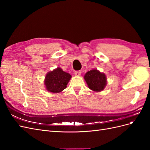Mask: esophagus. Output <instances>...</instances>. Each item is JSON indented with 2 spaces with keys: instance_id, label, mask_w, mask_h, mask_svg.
I'll return each mask as SVG.
<instances>
[{
  "instance_id": "esophagus-1",
  "label": "esophagus",
  "mask_w": 150,
  "mask_h": 150,
  "mask_svg": "<svg viewBox=\"0 0 150 150\" xmlns=\"http://www.w3.org/2000/svg\"><path fill=\"white\" fill-rule=\"evenodd\" d=\"M81 71H75V72H74V74H75V76H79L80 75H81Z\"/></svg>"
}]
</instances>
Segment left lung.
<instances>
[{
	"mask_svg": "<svg viewBox=\"0 0 150 150\" xmlns=\"http://www.w3.org/2000/svg\"><path fill=\"white\" fill-rule=\"evenodd\" d=\"M84 78L90 89L99 92L106 87L107 79L105 74L97 69H92L86 72Z\"/></svg>",
	"mask_w": 150,
	"mask_h": 150,
	"instance_id": "1",
	"label": "left lung"
}]
</instances>
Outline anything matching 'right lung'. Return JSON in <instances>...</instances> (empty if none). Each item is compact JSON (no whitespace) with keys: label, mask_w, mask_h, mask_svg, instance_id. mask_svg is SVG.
<instances>
[{"label":"right lung","mask_w":150,"mask_h":150,"mask_svg":"<svg viewBox=\"0 0 150 150\" xmlns=\"http://www.w3.org/2000/svg\"><path fill=\"white\" fill-rule=\"evenodd\" d=\"M71 76L57 67L52 71L47 72L44 80V84L48 91L53 93L61 92L66 87Z\"/></svg>","instance_id":"1"}]
</instances>
